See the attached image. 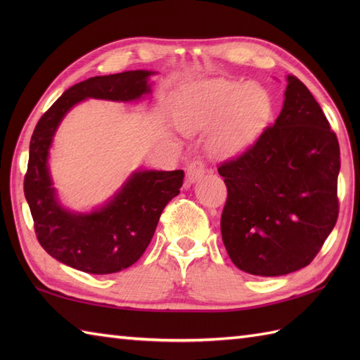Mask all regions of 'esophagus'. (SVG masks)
Returning a JSON list of instances; mask_svg holds the SVG:
<instances>
[{"mask_svg": "<svg viewBox=\"0 0 360 360\" xmlns=\"http://www.w3.org/2000/svg\"><path fill=\"white\" fill-rule=\"evenodd\" d=\"M205 172H207V167H205L204 160L201 159H193L187 164V174H188V179L192 182L200 179Z\"/></svg>", "mask_w": 360, "mask_h": 360, "instance_id": "1", "label": "esophagus"}]
</instances>
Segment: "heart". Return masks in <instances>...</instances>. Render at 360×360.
Instances as JSON below:
<instances>
[{
  "label": "heart",
  "mask_w": 360,
  "mask_h": 360,
  "mask_svg": "<svg viewBox=\"0 0 360 360\" xmlns=\"http://www.w3.org/2000/svg\"><path fill=\"white\" fill-rule=\"evenodd\" d=\"M271 97L255 85L204 80L187 86L176 106V124L195 133L215 129L212 147L233 155L254 142L271 116Z\"/></svg>",
  "instance_id": "b5f03b06"
}]
</instances>
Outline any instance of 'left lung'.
<instances>
[{
  "label": "left lung",
  "mask_w": 360,
  "mask_h": 360,
  "mask_svg": "<svg viewBox=\"0 0 360 360\" xmlns=\"http://www.w3.org/2000/svg\"><path fill=\"white\" fill-rule=\"evenodd\" d=\"M338 136L317 101L288 75L283 110L241 155L221 162V235L238 269L277 277L308 266L339 217Z\"/></svg>",
  "instance_id": "left-lung-1"
}]
</instances>
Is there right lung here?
I'll return each instance as SVG.
<instances>
[{
  "label": "right lung",
  "mask_w": 360,
  "mask_h": 360,
  "mask_svg": "<svg viewBox=\"0 0 360 360\" xmlns=\"http://www.w3.org/2000/svg\"><path fill=\"white\" fill-rule=\"evenodd\" d=\"M151 71L98 75L71 86L46 111L30 137L25 196L38 243L58 262L88 274H114L142 257L165 205L179 193L184 172H139L103 209L74 215L60 207L51 187L48 150L52 136L75 103L86 97L136 101L150 93Z\"/></svg>",
  "instance_id": "obj_1"
}]
</instances>
